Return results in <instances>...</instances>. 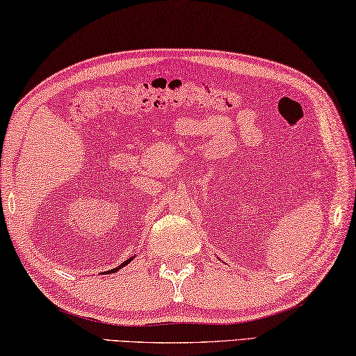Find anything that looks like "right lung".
<instances>
[{
    "label": "right lung",
    "instance_id": "1",
    "mask_svg": "<svg viewBox=\"0 0 356 356\" xmlns=\"http://www.w3.org/2000/svg\"><path fill=\"white\" fill-rule=\"evenodd\" d=\"M134 258V257H133ZM133 258H129V259H127V261H124V263H122L120 266H118V267H115V269H111V270H108V272H103V273H115L117 270H120L122 269V267H124V266H127L128 263H131V261H133Z\"/></svg>",
    "mask_w": 356,
    "mask_h": 356
}]
</instances>
